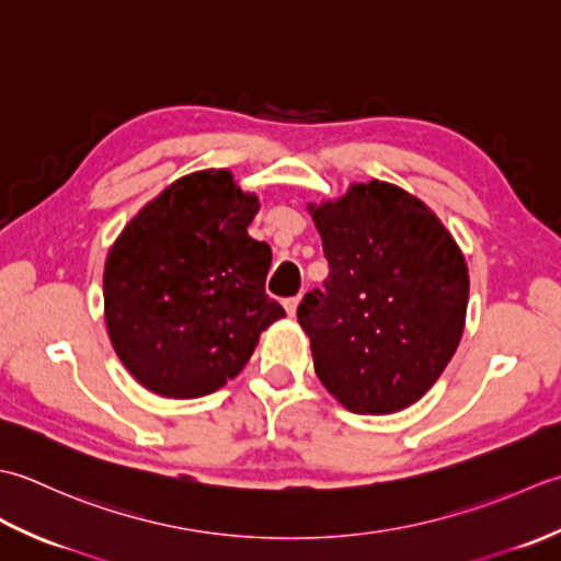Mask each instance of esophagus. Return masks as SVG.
Here are the masks:
<instances>
[{"label":"esophagus","mask_w":561,"mask_h":561,"mask_svg":"<svg viewBox=\"0 0 561 561\" xmlns=\"http://www.w3.org/2000/svg\"><path fill=\"white\" fill-rule=\"evenodd\" d=\"M297 305H300V295L288 297V300H285V312H288V317H295Z\"/></svg>","instance_id":"obj_1"}]
</instances>
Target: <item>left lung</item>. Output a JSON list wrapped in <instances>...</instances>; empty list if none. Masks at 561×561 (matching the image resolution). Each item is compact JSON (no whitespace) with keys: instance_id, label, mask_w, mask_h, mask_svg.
<instances>
[{"instance_id":"1","label":"left lung","mask_w":561,"mask_h":561,"mask_svg":"<svg viewBox=\"0 0 561 561\" xmlns=\"http://www.w3.org/2000/svg\"><path fill=\"white\" fill-rule=\"evenodd\" d=\"M307 210L329 261L324 293H307L297 307L317 377L356 414L411 407L462 339V249L424 201L387 181L351 184Z\"/></svg>"}]
</instances>
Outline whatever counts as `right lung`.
Here are the masks:
<instances>
[{
    "label": "right lung",
    "mask_w": 561,
    "mask_h": 561,
    "mask_svg": "<svg viewBox=\"0 0 561 561\" xmlns=\"http://www.w3.org/2000/svg\"><path fill=\"white\" fill-rule=\"evenodd\" d=\"M261 208L230 169H201L145 203L111 244L104 319L145 390L217 392L244 370L261 331L285 317L266 295L271 247L247 227Z\"/></svg>",
    "instance_id": "right-lung-1"
}]
</instances>
